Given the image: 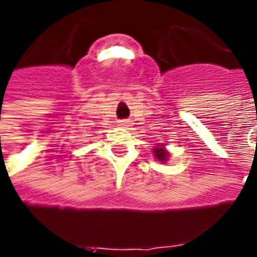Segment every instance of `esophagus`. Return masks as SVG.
<instances>
[{
    "mask_svg": "<svg viewBox=\"0 0 257 257\" xmlns=\"http://www.w3.org/2000/svg\"><path fill=\"white\" fill-rule=\"evenodd\" d=\"M118 124L119 126H128V121L127 119H121V121L118 122Z\"/></svg>",
    "mask_w": 257,
    "mask_h": 257,
    "instance_id": "obj_1",
    "label": "esophagus"
}]
</instances>
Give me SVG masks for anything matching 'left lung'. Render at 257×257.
<instances>
[{
    "label": "left lung",
    "instance_id": "obj_1",
    "mask_svg": "<svg viewBox=\"0 0 257 257\" xmlns=\"http://www.w3.org/2000/svg\"><path fill=\"white\" fill-rule=\"evenodd\" d=\"M153 152L156 153L154 156H156L160 161H166V158H167V153H166V151H163V149L156 148Z\"/></svg>",
    "mask_w": 257,
    "mask_h": 257
}]
</instances>
